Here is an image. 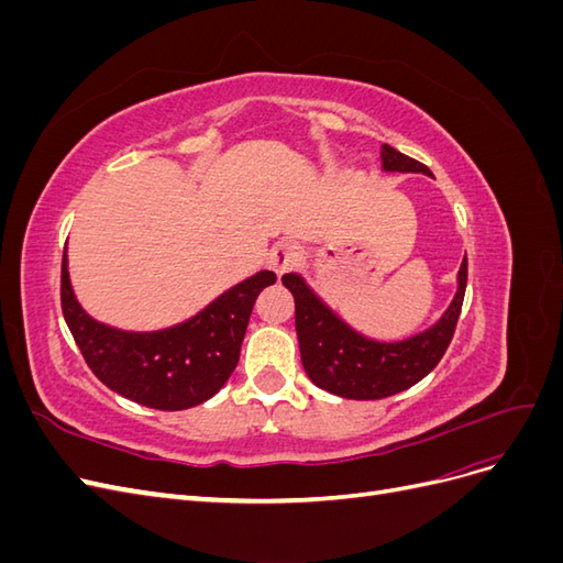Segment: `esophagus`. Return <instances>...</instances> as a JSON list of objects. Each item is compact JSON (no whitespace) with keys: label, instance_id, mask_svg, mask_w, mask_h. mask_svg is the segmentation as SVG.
<instances>
[{"label":"esophagus","instance_id":"esophagus-1","mask_svg":"<svg viewBox=\"0 0 563 563\" xmlns=\"http://www.w3.org/2000/svg\"><path fill=\"white\" fill-rule=\"evenodd\" d=\"M300 255H302V251H300V246L296 242L284 240V242L272 246L269 265H272V269L277 272V275H284L286 269H291V267H296L300 263Z\"/></svg>","mask_w":563,"mask_h":563}]
</instances>
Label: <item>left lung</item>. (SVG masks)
I'll return each mask as SVG.
<instances>
[{
    "mask_svg": "<svg viewBox=\"0 0 563 563\" xmlns=\"http://www.w3.org/2000/svg\"><path fill=\"white\" fill-rule=\"evenodd\" d=\"M383 168L399 174H430V168L383 145ZM296 300V333L300 360L310 380L345 399H385L413 387L441 362L455 333L467 286V258L457 272V294L434 327L399 343H378L340 319L319 300L300 275L282 277Z\"/></svg>",
    "mask_w": 563,
    "mask_h": 563,
    "instance_id": "1",
    "label": "left lung"
}]
</instances>
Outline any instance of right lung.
<instances>
[{
	"mask_svg": "<svg viewBox=\"0 0 563 563\" xmlns=\"http://www.w3.org/2000/svg\"><path fill=\"white\" fill-rule=\"evenodd\" d=\"M275 282V272L263 269L192 319L164 331L133 333L106 327L81 310L63 255L60 305L67 329L100 383L135 404L183 411L211 399L228 383L240 362L253 302Z\"/></svg>",
	"mask_w": 563,
	"mask_h": 563,
	"instance_id": "obj_1",
	"label": "right lung"
}]
</instances>
